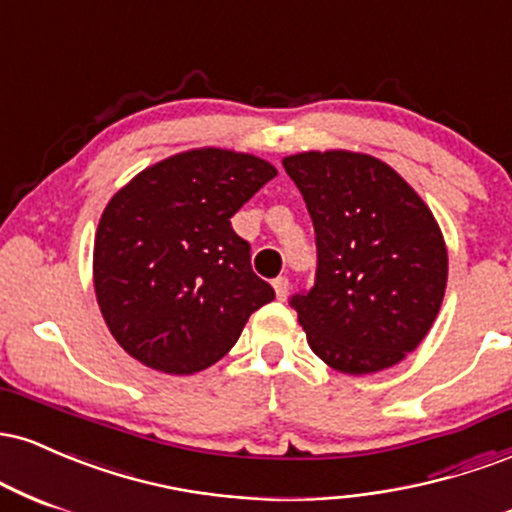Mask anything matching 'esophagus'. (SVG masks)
<instances>
[{
	"mask_svg": "<svg viewBox=\"0 0 512 512\" xmlns=\"http://www.w3.org/2000/svg\"><path fill=\"white\" fill-rule=\"evenodd\" d=\"M272 286L276 291V298H279V301H286V296H289V279H286V276H276Z\"/></svg>",
	"mask_w": 512,
	"mask_h": 512,
	"instance_id": "34e87169",
	"label": "esophagus"
}]
</instances>
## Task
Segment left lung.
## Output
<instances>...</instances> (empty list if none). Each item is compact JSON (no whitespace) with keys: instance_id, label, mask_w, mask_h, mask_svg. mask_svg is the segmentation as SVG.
<instances>
[{"instance_id":"8db88e82","label":"left lung","mask_w":512,"mask_h":512,"mask_svg":"<svg viewBox=\"0 0 512 512\" xmlns=\"http://www.w3.org/2000/svg\"><path fill=\"white\" fill-rule=\"evenodd\" d=\"M284 168L315 226V284L291 298L310 349L339 373L395 366L431 330L448 284L431 209L368 154L305 151Z\"/></svg>"}]
</instances>
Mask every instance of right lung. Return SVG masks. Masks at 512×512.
Returning <instances> with one entry per match:
<instances>
[{
  "mask_svg": "<svg viewBox=\"0 0 512 512\" xmlns=\"http://www.w3.org/2000/svg\"><path fill=\"white\" fill-rule=\"evenodd\" d=\"M274 175L262 158L209 146L158 161L115 192L93 243V286L129 356L192 375L226 356L248 317L274 301L231 226Z\"/></svg>",
  "mask_w": 512,
  "mask_h": 512,
  "instance_id": "add662e5",
  "label": "right lung"
}]
</instances>
